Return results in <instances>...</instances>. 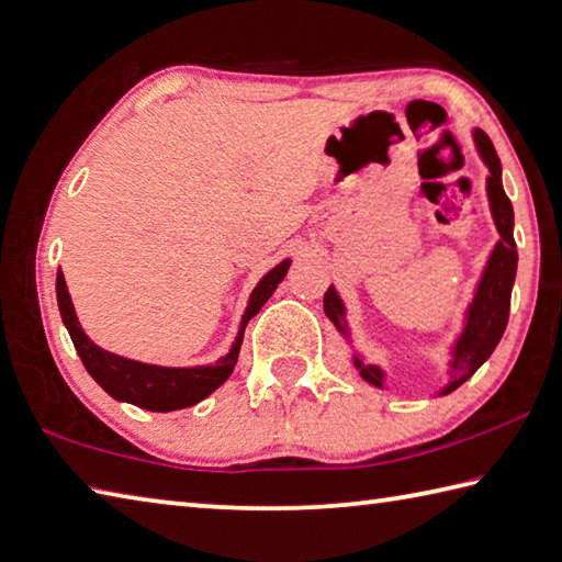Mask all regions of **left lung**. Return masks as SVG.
<instances>
[{
    "mask_svg": "<svg viewBox=\"0 0 562 562\" xmlns=\"http://www.w3.org/2000/svg\"><path fill=\"white\" fill-rule=\"evenodd\" d=\"M474 146L482 156L484 166L490 168L486 176V198H490V210L494 217L496 232H499V241H496L486 267L480 277L477 289H474V299L464 311V325L462 333L454 340L450 349V381L438 391V396H446L450 391L462 386L477 369L490 359L494 347L499 345L502 335L509 323V305H512V289L516 279V241H514V207L512 200L506 198L502 186V161L494 151V144L490 142L482 130L472 132ZM325 315L330 317L333 325L340 330L349 342V325H347V311L340 299V293L335 291V285L325 291L323 299ZM355 367L359 369V376L376 389H384L386 372L376 364H364L359 355L352 357Z\"/></svg>",
    "mask_w": 562,
    "mask_h": 562,
    "instance_id": "1",
    "label": "left lung"
}]
</instances>
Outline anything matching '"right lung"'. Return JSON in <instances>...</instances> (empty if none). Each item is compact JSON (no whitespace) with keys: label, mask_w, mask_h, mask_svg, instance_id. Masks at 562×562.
<instances>
[{"label":"right lung","mask_w":562,"mask_h":562,"mask_svg":"<svg viewBox=\"0 0 562 562\" xmlns=\"http://www.w3.org/2000/svg\"><path fill=\"white\" fill-rule=\"evenodd\" d=\"M289 267H291V259H283L267 273V277L254 285L247 311L241 315L239 330H237L235 342L229 347V352L225 357H220L215 364H205V367L146 364V362H136V359H126L114 352H108V349L94 345L78 323V315H76V308H72V301L66 285V277H63L60 269L56 277V299H58L63 325L68 327L70 340L76 345V352L80 355L88 374L116 401H126V404H134L146 411L168 413V411L195 406L213 394L215 389L225 384L229 374L235 372L247 323L261 311V305L271 299L273 291H277V285L283 281L285 273H289Z\"/></svg>","instance_id":"right-lung-1"}]
</instances>
